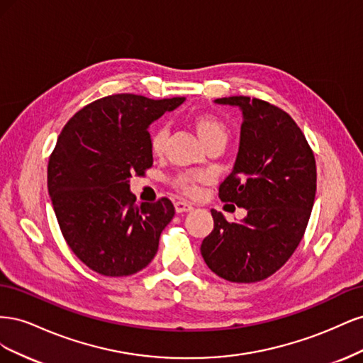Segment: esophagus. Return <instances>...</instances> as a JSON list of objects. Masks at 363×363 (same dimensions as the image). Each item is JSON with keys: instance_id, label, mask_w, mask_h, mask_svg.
Listing matches in <instances>:
<instances>
[{"instance_id": "obj_1", "label": "esophagus", "mask_w": 363, "mask_h": 363, "mask_svg": "<svg viewBox=\"0 0 363 363\" xmlns=\"http://www.w3.org/2000/svg\"><path fill=\"white\" fill-rule=\"evenodd\" d=\"M175 212L177 213H184V212H191V211H194V206L191 204V203H188V201H175Z\"/></svg>"}]
</instances>
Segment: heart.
Masks as SVG:
<instances>
[{
  "label": "heart",
  "mask_w": 363,
  "mask_h": 363,
  "mask_svg": "<svg viewBox=\"0 0 363 363\" xmlns=\"http://www.w3.org/2000/svg\"><path fill=\"white\" fill-rule=\"evenodd\" d=\"M195 131L199 133L200 139L204 142L206 145L212 144L216 140H225L228 136L227 125L223 123L221 118H218L213 113L201 112L196 113L192 119ZM167 140H168V127L164 124H157L151 128L150 131V148L155 155H162L167 148ZM206 177L203 174H194V172H183L179 174L177 177L174 179V184L177 186L180 191L188 195H195L199 192V183L203 182Z\"/></svg>",
  "instance_id": "obj_1"
}]
</instances>
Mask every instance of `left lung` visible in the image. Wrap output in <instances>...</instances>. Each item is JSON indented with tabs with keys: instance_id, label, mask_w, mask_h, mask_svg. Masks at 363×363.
Masks as SVG:
<instances>
[{
	"instance_id": "obj_1",
	"label": "left lung",
	"mask_w": 363,
	"mask_h": 363,
	"mask_svg": "<svg viewBox=\"0 0 363 363\" xmlns=\"http://www.w3.org/2000/svg\"><path fill=\"white\" fill-rule=\"evenodd\" d=\"M215 103L242 111L238 157L219 199L244 207L247 216L228 223L212 208L213 230L201 256L221 279L255 283L280 269L300 244L315 201V157L300 127L277 106L250 96Z\"/></svg>"
}]
</instances>
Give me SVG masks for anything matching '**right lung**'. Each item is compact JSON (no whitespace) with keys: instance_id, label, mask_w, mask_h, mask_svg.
Here are the masks:
<instances>
[{"instance_id":"obj_1","label":"right lung","mask_w":363,"mask_h":363,"mask_svg":"<svg viewBox=\"0 0 363 363\" xmlns=\"http://www.w3.org/2000/svg\"><path fill=\"white\" fill-rule=\"evenodd\" d=\"M183 101L108 95L77 112L59 135L48 162L54 212L74 255L101 276H131L156 256L175 208L168 199L138 206L130 177L152 167L148 125Z\"/></svg>"}]
</instances>
